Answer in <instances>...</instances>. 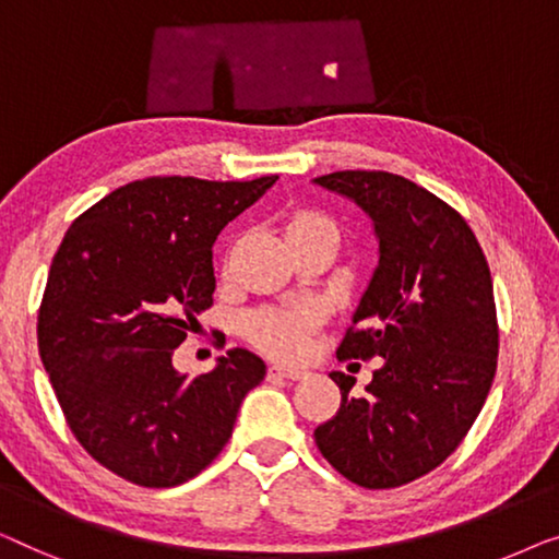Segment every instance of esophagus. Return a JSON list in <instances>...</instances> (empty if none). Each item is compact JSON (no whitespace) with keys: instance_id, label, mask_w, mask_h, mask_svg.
I'll list each match as a JSON object with an SVG mask.
<instances>
[{"instance_id":"esophagus-1","label":"esophagus","mask_w":559,"mask_h":559,"mask_svg":"<svg viewBox=\"0 0 559 559\" xmlns=\"http://www.w3.org/2000/svg\"><path fill=\"white\" fill-rule=\"evenodd\" d=\"M269 377H281V380H304L306 369L278 365V361H273V365H269Z\"/></svg>"}]
</instances>
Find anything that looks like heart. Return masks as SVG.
Returning a JSON list of instances; mask_svg holds the SVG:
<instances>
[{
  "label": "heart",
  "mask_w": 559,
  "mask_h": 559,
  "mask_svg": "<svg viewBox=\"0 0 559 559\" xmlns=\"http://www.w3.org/2000/svg\"><path fill=\"white\" fill-rule=\"evenodd\" d=\"M309 235H329L336 240V225L321 212H296L286 223V238H309ZM317 324L311 309H265L248 319V334L258 347L278 357H301L309 349L311 329Z\"/></svg>",
  "instance_id": "heart-1"
}]
</instances>
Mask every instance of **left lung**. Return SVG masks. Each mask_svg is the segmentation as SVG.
Returning a JSON list of instances; mask_svg holds the SVG:
<instances>
[{
    "instance_id": "8db88e82",
    "label": "left lung",
    "mask_w": 559,
    "mask_h": 559,
    "mask_svg": "<svg viewBox=\"0 0 559 559\" xmlns=\"http://www.w3.org/2000/svg\"><path fill=\"white\" fill-rule=\"evenodd\" d=\"M313 182L355 200L380 242L336 357H382L361 397L355 377L329 374L342 405L313 438L352 484L395 489L440 466L486 403L499 355L491 271L466 219L411 179L347 169Z\"/></svg>"
}]
</instances>
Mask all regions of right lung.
Segmentation results:
<instances>
[{
  "mask_svg": "<svg viewBox=\"0 0 559 559\" xmlns=\"http://www.w3.org/2000/svg\"><path fill=\"white\" fill-rule=\"evenodd\" d=\"M276 179H139L85 210L52 258L40 359L78 443L126 481L169 489L198 476L265 377L240 347L194 380L171 357L212 306L219 230Z\"/></svg>",
  "mask_w": 559,
  "mask_h": 559,
  "instance_id": "right-lung-1",
  "label": "right lung"
}]
</instances>
